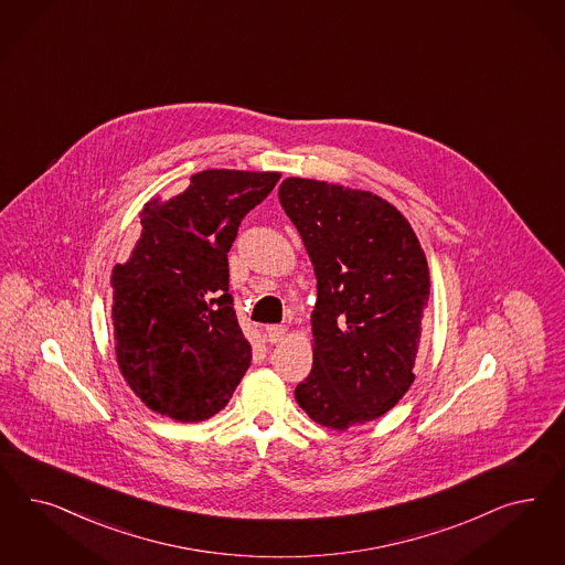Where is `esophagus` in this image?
Instances as JSON below:
<instances>
[{
	"mask_svg": "<svg viewBox=\"0 0 565 565\" xmlns=\"http://www.w3.org/2000/svg\"><path fill=\"white\" fill-rule=\"evenodd\" d=\"M285 334H287V328L280 327V324H270V327H266V341L268 343H278V341H282L285 339Z\"/></svg>",
	"mask_w": 565,
	"mask_h": 565,
	"instance_id": "34e87169",
	"label": "esophagus"
}]
</instances>
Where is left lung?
<instances>
[{
	"label": "left lung",
	"mask_w": 565,
	"mask_h": 565,
	"mask_svg": "<svg viewBox=\"0 0 565 565\" xmlns=\"http://www.w3.org/2000/svg\"><path fill=\"white\" fill-rule=\"evenodd\" d=\"M278 200L318 280L313 365L295 399L334 430L381 418L416 379L430 295L418 237L395 205L367 191L285 179Z\"/></svg>",
	"instance_id": "8db88e82"
}]
</instances>
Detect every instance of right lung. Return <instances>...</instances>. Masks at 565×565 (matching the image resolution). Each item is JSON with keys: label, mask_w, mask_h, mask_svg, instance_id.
<instances>
[{"label": "right lung", "mask_w": 565, "mask_h": 565, "mask_svg": "<svg viewBox=\"0 0 565 565\" xmlns=\"http://www.w3.org/2000/svg\"><path fill=\"white\" fill-rule=\"evenodd\" d=\"M278 179L203 170L181 195L141 210V238L111 270V320L118 367L149 409L177 422L212 418L252 364L226 255Z\"/></svg>", "instance_id": "add662e5"}]
</instances>
